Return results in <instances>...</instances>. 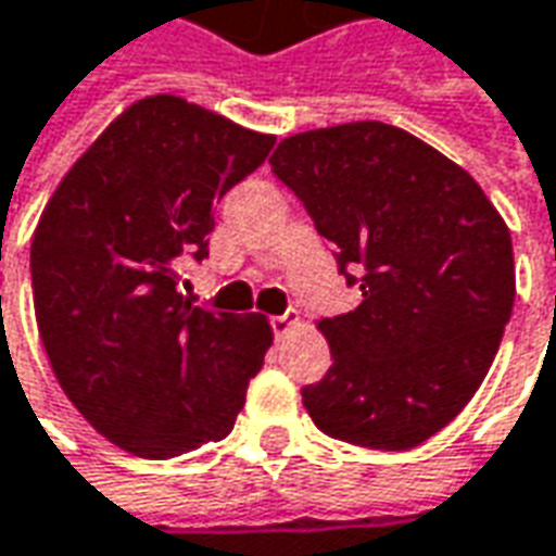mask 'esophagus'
<instances>
[{"label": "esophagus", "mask_w": 556, "mask_h": 556, "mask_svg": "<svg viewBox=\"0 0 556 556\" xmlns=\"http://www.w3.org/2000/svg\"><path fill=\"white\" fill-rule=\"evenodd\" d=\"M270 328H274V337H277V340L289 337V333L298 328V313L289 309V313H282V316H274L270 318Z\"/></svg>", "instance_id": "esophagus-1"}]
</instances>
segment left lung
<instances>
[{"label": "left lung", "instance_id": "obj_1", "mask_svg": "<svg viewBox=\"0 0 556 556\" xmlns=\"http://www.w3.org/2000/svg\"><path fill=\"white\" fill-rule=\"evenodd\" d=\"M270 165L361 289L318 321L333 364L301 391L306 413L333 440L421 445L479 391L511 316L503 216L460 165L376 119L291 135Z\"/></svg>", "mask_w": 556, "mask_h": 556}]
</instances>
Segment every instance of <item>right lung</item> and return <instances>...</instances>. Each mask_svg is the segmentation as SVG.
Listing matches in <instances>:
<instances>
[{"instance_id":"add662e5","label":"right lung","mask_w":556,"mask_h":556,"mask_svg":"<svg viewBox=\"0 0 556 556\" xmlns=\"http://www.w3.org/2000/svg\"><path fill=\"white\" fill-rule=\"evenodd\" d=\"M177 96H150L77 159L35 228L38 333L65 397L138 457L231 433L274 333L265 316L192 306L180 267L207 258L213 207L274 150Z\"/></svg>"}]
</instances>
